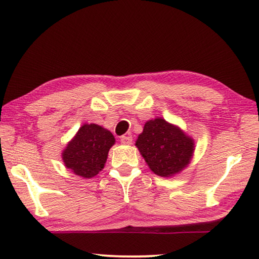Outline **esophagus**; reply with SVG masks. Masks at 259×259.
Masks as SVG:
<instances>
[{
  "mask_svg": "<svg viewBox=\"0 0 259 259\" xmlns=\"http://www.w3.org/2000/svg\"><path fill=\"white\" fill-rule=\"evenodd\" d=\"M120 142L121 144H123V145H130V144L133 143V137H130V136H122L120 138Z\"/></svg>",
  "mask_w": 259,
  "mask_h": 259,
  "instance_id": "esophagus-1",
  "label": "esophagus"
}]
</instances>
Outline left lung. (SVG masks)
Listing matches in <instances>:
<instances>
[{
    "label": "left lung",
    "instance_id": "1",
    "mask_svg": "<svg viewBox=\"0 0 259 259\" xmlns=\"http://www.w3.org/2000/svg\"><path fill=\"white\" fill-rule=\"evenodd\" d=\"M136 146L152 171L162 177L182 171L194 151L193 140L163 119L146 122Z\"/></svg>",
    "mask_w": 259,
    "mask_h": 259
}]
</instances>
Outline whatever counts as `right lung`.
<instances>
[{
    "label": "right lung",
    "mask_w": 259,
    "mask_h": 259,
    "mask_svg": "<svg viewBox=\"0 0 259 259\" xmlns=\"http://www.w3.org/2000/svg\"><path fill=\"white\" fill-rule=\"evenodd\" d=\"M115 139L97 124H83L63 152L65 165L83 178H91L104 168Z\"/></svg>",
    "instance_id": "1"
}]
</instances>
